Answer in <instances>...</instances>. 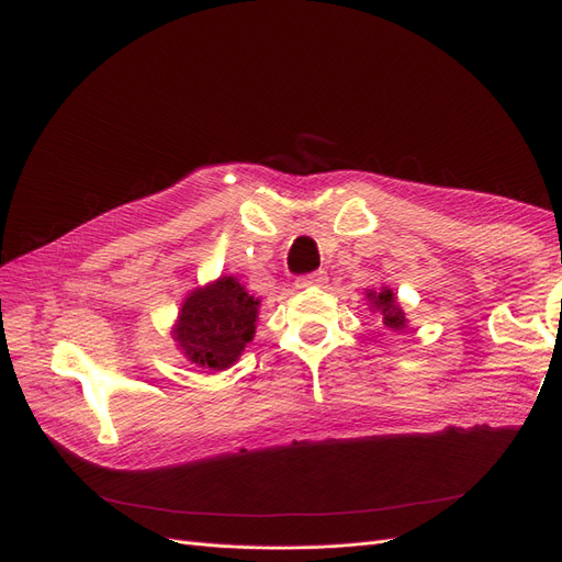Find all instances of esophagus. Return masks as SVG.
Segmentation results:
<instances>
[{
  "label": "esophagus",
  "mask_w": 562,
  "mask_h": 562,
  "mask_svg": "<svg viewBox=\"0 0 562 562\" xmlns=\"http://www.w3.org/2000/svg\"><path fill=\"white\" fill-rule=\"evenodd\" d=\"M328 281V274L326 271H312V274H304V277H300L297 281H295V285L297 288H312V285H323Z\"/></svg>",
  "instance_id": "34e87169"
}]
</instances>
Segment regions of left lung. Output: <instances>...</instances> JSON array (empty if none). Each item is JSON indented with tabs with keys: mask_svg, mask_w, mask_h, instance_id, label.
<instances>
[{
	"mask_svg": "<svg viewBox=\"0 0 562 562\" xmlns=\"http://www.w3.org/2000/svg\"><path fill=\"white\" fill-rule=\"evenodd\" d=\"M368 302H370V310L372 312H380L384 318V326L394 333H405L407 328V318L403 314V310L398 307V302L394 297V291L391 288H380V291H368L366 293Z\"/></svg>",
	"mask_w": 562,
	"mask_h": 562,
	"instance_id": "8db88e82",
	"label": "left lung"
}]
</instances>
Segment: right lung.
I'll list each match as a JSON object with an SVG mask.
<instances>
[{"label":"right lung","mask_w":562,"mask_h":562,"mask_svg":"<svg viewBox=\"0 0 562 562\" xmlns=\"http://www.w3.org/2000/svg\"><path fill=\"white\" fill-rule=\"evenodd\" d=\"M258 307L260 300L248 295L234 277H220L182 302L173 339L199 368L225 370L239 361L252 339Z\"/></svg>","instance_id":"add662e5"}]
</instances>
